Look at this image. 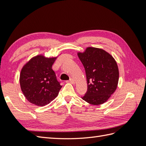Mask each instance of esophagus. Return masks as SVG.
I'll return each instance as SVG.
<instances>
[{"instance_id":"obj_1","label":"esophagus","mask_w":146,"mask_h":146,"mask_svg":"<svg viewBox=\"0 0 146 146\" xmlns=\"http://www.w3.org/2000/svg\"><path fill=\"white\" fill-rule=\"evenodd\" d=\"M68 82H69V83H72V84H74L75 83V80H74L73 78H70V80Z\"/></svg>"}]
</instances>
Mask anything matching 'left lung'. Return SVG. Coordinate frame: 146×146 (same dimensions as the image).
Segmentation results:
<instances>
[{"instance_id":"8db88e82","label":"left lung","mask_w":146,"mask_h":146,"mask_svg":"<svg viewBox=\"0 0 146 146\" xmlns=\"http://www.w3.org/2000/svg\"><path fill=\"white\" fill-rule=\"evenodd\" d=\"M78 56L85 69L88 90L82 99L91 105H101L116 91L119 81L116 61L109 53L89 47Z\"/></svg>"}]
</instances>
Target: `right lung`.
Segmentation results:
<instances>
[{
  "mask_svg": "<svg viewBox=\"0 0 146 146\" xmlns=\"http://www.w3.org/2000/svg\"><path fill=\"white\" fill-rule=\"evenodd\" d=\"M56 58L38 55L31 58L22 68L19 77L21 89L29 102L43 107L58 95L62 86L52 69Z\"/></svg>",
  "mask_w": 146,
  "mask_h": 146,
  "instance_id": "1",
  "label": "right lung"
}]
</instances>
